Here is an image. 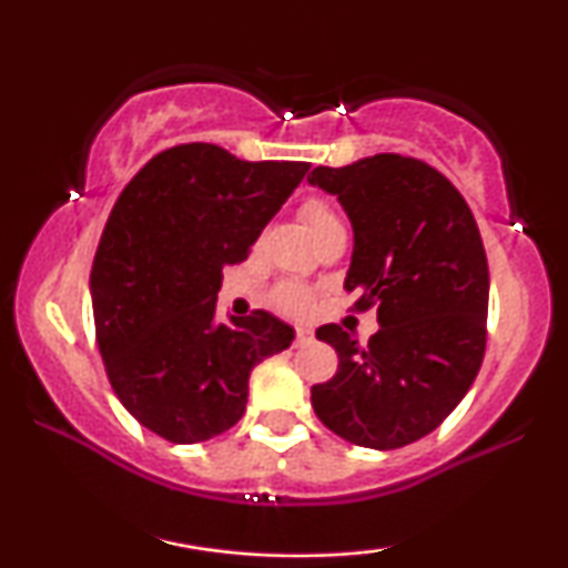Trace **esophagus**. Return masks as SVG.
Wrapping results in <instances>:
<instances>
[{
  "label": "esophagus",
  "instance_id": "esophagus-1",
  "mask_svg": "<svg viewBox=\"0 0 568 568\" xmlns=\"http://www.w3.org/2000/svg\"><path fill=\"white\" fill-rule=\"evenodd\" d=\"M315 342V334H312V328H296V347H306V344Z\"/></svg>",
  "mask_w": 568,
  "mask_h": 568
}]
</instances>
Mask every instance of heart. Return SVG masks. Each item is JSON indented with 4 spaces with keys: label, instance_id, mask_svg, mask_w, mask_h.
Instances as JSON below:
<instances>
[{
    "label": "heart",
    "instance_id": "heart-1",
    "mask_svg": "<svg viewBox=\"0 0 568 568\" xmlns=\"http://www.w3.org/2000/svg\"><path fill=\"white\" fill-rule=\"evenodd\" d=\"M302 219L306 221V226H310L315 240L328 237L334 232H344L342 219H338V213L325 200H306L302 205ZM275 306L288 312V315H302L306 306H310V293L304 288H296V285H283V288L275 291Z\"/></svg>",
    "mask_w": 568,
    "mask_h": 568
}]
</instances>
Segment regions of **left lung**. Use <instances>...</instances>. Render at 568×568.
Returning <instances> with one entry per match:
<instances>
[{
	"instance_id": "8db88e82",
	"label": "left lung",
	"mask_w": 568,
	"mask_h": 568,
	"mask_svg": "<svg viewBox=\"0 0 568 568\" xmlns=\"http://www.w3.org/2000/svg\"><path fill=\"white\" fill-rule=\"evenodd\" d=\"M306 181L342 202L355 234L344 288L355 310L376 306L379 321L368 344L334 323L317 328L338 352V371L312 387V408L355 446H408L459 406L484 363L488 264L478 224L452 181L414 158L321 165Z\"/></svg>"
}]
</instances>
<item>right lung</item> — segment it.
Wrapping results in <instances>:
<instances>
[{
  "label": "right lung",
  "mask_w": 568,
  "mask_h": 568,
  "mask_svg": "<svg viewBox=\"0 0 568 568\" xmlns=\"http://www.w3.org/2000/svg\"><path fill=\"white\" fill-rule=\"evenodd\" d=\"M310 162H245L216 143H181L122 189L98 243L90 296L116 397L171 443H202L245 414L247 379L291 347L270 312L221 323V270L240 264Z\"/></svg>",
  "instance_id": "obj_1"
}]
</instances>
